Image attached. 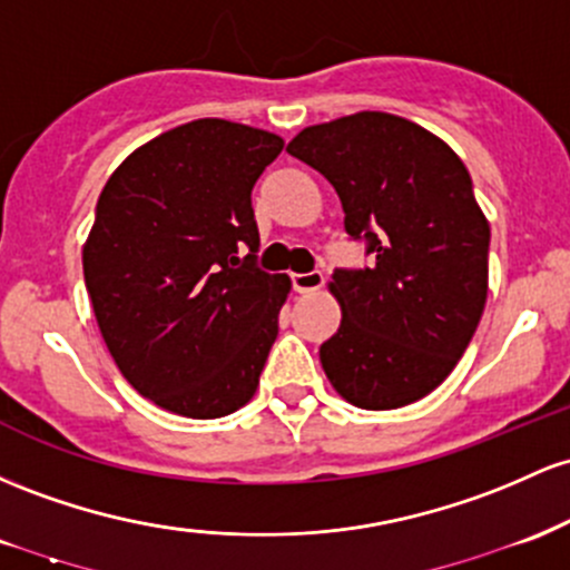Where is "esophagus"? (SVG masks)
<instances>
[{"label":"esophagus","instance_id":"esophagus-1","mask_svg":"<svg viewBox=\"0 0 570 570\" xmlns=\"http://www.w3.org/2000/svg\"><path fill=\"white\" fill-rule=\"evenodd\" d=\"M293 291L296 293H315L323 285V272H304V274H291Z\"/></svg>","mask_w":570,"mask_h":570}]
</instances>
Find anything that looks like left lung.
Masks as SVG:
<instances>
[{"label": "left lung", "mask_w": 570, "mask_h": 570, "mask_svg": "<svg viewBox=\"0 0 570 570\" xmlns=\"http://www.w3.org/2000/svg\"><path fill=\"white\" fill-rule=\"evenodd\" d=\"M336 188L363 268H336L342 325L320 344L331 385L361 409H399L458 366L488 302L490 226L469 169L431 131L387 112L309 126L287 145Z\"/></svg>", "instance_id": "8db88e82"}]
</instances>
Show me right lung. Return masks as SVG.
<instances>
[{"mask_svg": "<svg viewBox=\"0 0 570 570\" xmlns=\"http://www.w3.org/2000/svg\"><path fill=\"white\" fill-rule=\"evenodd\" d=\"M283 139L202 118L134 150L101 190L82 247L96 323L120 374L166 412L253 399L291 279L258 268L253 185Z\"/></svg>", "mask_w": 570, "mask_h": 570, "instance_id": "add662e5", "label": "right lung"}]
</instances>
